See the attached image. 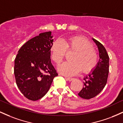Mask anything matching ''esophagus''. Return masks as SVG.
<instances>
[{
  "instance_id": "esophagus-1",
  "label": "esophagus",
  "mask_w": 123,
  "mask_h": 123,
  "mask_svg": "<svg viewBox=\"0 0 123 123\" xmlns=\"http://www.w3.org/2000/svg\"><path fill=\"white\" fill-rule=\"evenodd\" d=\"M65 78L66 79L68 80V81H72V80L74 79V78H73V77H66Z\"/></svg>"
}]
</instances>
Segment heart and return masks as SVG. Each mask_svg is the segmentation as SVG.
Instances as JSON below:
<instances>
[{
  "label": "heart",
  "instance_id": "b5f03b06",
  "mask_svg": "<svg viewBox=\"0 0 123 123\" xmlns=\"http://www.w3.org/2000/svg\"><path fill=\"white\" fill-rule=\"evenodd\" d=\"M52 60L57 65L62 61L66 51H75L71 62H65L58 66L59 72L73 76L80 72L87 73L93 70L98 62V55L91 44L81 36H72L56 40L51 46Z\"/></svg>",
  "mask_w": 123,
  "mask_h": 123
}]
</instances>
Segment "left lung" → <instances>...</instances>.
<instances>
[{
  "instance_id": "8db88e82",
  "label": "left lung",
  "mask_w": 123,
  "mask_h": 123,
  "mask_svg": "<svg viewBox=\"0 0 123 123\" xmlns=\"http://www.w3.org/2000/svg\"><path fill=\"white\" fill-rule=\"evenodd\" d=\"M99 51V59L97 65L88 75L84 78V86L78 95L81 98L89 99L99 94L106 84L109 68V57L105 48L94 39Z\"/></svg>"
}]
</instances>
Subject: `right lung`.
Here are the masks:
<instances>
[{"mask_svg": "<svg viewBox=\"0 0 123 123\" xmlns=\"http://www.w3.org/2000/svg\"><path fill=\"white\" fill-rule=\"evenodd\" d=\"M53 37L50 31L41 33L18 51L14 61L15 80L19 90L28 99L37 101L43 97L58 76L50 59Z\"/></svg>", "mask_w": 123, "mask_h": 123, "instance_id": "add662e5", "label": "right lung"}]
</instances>
